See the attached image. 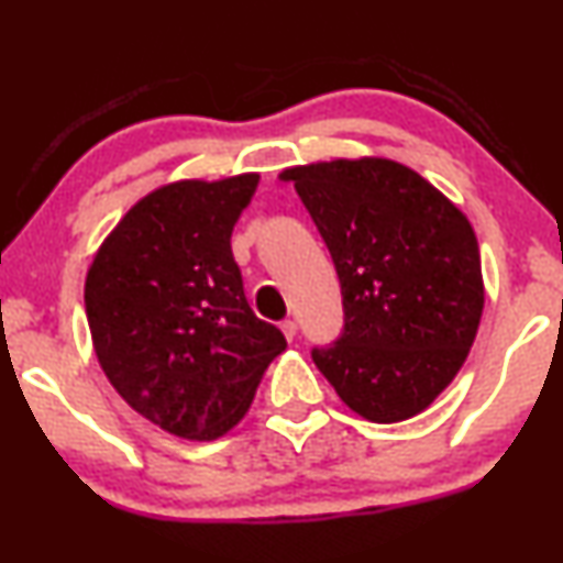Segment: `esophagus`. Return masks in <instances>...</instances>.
Returning <instances> with one entry per match:
<instances>
[{
	"instance_id": "esophagus-1",
	"label": "esophagus",
	"mask_w": 563,
	"mask_h": 563,
	"mask_svg": "<svg viewBox=\"0 0 563 563\" xmlns=\"http://www.w3.org/2000/svg\"><path fill=\"white\" fill-rule=\"evenodd\" d=\"M280 330H283V335L288 338V341H294L296 333H299V324H296L294 320H283L280 322Z\"/></svg>"
}]
</instances>
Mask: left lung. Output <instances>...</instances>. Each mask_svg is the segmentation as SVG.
Here are the masks:
<instances>
[{
    "mask_svg": "<svg viewBox=\"0 0 563 563\" xmlns=\"http://www.w3.org/2000/svg\"><path fill=\"white\" fill-rule=\"evenodd\" d=\"M333 256L343 330L311 349L341 401L369 422H401L449 388L475 343L485 290L470 220L393 159L290 167Z\"/></svg>",
    "mask_w": 563,
    "mask_h": 563,
    "instance_id": "obj_1",
    "label": "left lung"
}]
</instances>
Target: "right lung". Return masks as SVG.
Wrapping results in <instances>:
<instances>
[{"mask_svg":"<svg viewBox=\"0 0 563 563\" xmlns=\"http://www.w3.org/2000/svg\"><path fill=\"white\" fill-rule=\"evenodd\" d=\"M260 175L178 180L128 209L86 275L97 358L131 409L214 440L241 422L286 338L243 296L230 235Z\"/></svg>","mask_w":563,"mask_h":563,"instance_id":"right-lung-1","label":"right lung"}]
</instances>
